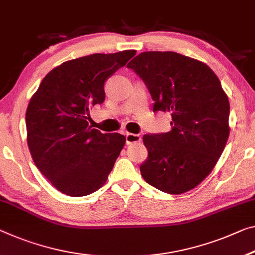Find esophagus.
I'll list each match as a JSON object with an SVG mask.
<instances>
[{
    "mask_svg": "<svg viewBox=\"0 0 255 255\" xmlns=\"http://www.w3.org/2000/svg\"><path fill=\"white\" fill-rule=\"evenodd\" d=\"M125 136H127V144L140 142L141 141V135L135 134V133H127V135Z\"/></svg>",
    "mask_w": 255,
    "mask_h": 255,
    "instance_id": "1",
    "label": "esophagus"
}]
</instances>
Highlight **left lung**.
<instances>
[{"mask_svg": "<svg viewBox=\"0 0 255 255\" xmlns=\"http://www.w3.org/2000/svg\"><path fill=\"white\" fill-rule=\"evenodd\" d=\"M149 90L154 112H170L172 130L144 134V181L180 195L194 189L217 164L229 136L228 97L204 62L172 51H148L128 62Z\"/></svg>", "mask_w": 255, "mask_h": 255, "instance_id": "left-lung-1", "label": "left lung"}]
</instances>
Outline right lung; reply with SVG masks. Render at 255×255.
I'll return each mask as SVG.
<instances>
[{"label":"right lung","instance_id":"right-lung-1","mask_svg":"<svg viewBox=\"0 0 255 255\" xmlns=\"http://www.w3.org/2000/svg\"><path fill=\"white\" fill-rule=\"evenodd\" d=\"M134 54L125 50L66 61L43 78L30 98L26 112L30 155L61 193L87 196L107 181L125 136L90 127V108L104 103L105 81Z\"/></svg>","mask_w":255,"mask_h":255}]
</instances>
